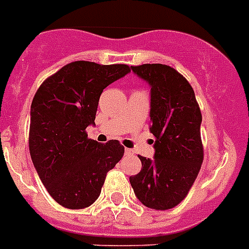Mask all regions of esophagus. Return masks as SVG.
Here are the masks:
<instances>
[{
  "mask_svg": "<svg viewBox=\"0 0 249 249\" xmlns=\"http://www.w3.org/2000/svg\"><path fill=\"white\" fill-rule=\"evenodd\" d=\"M134 153V151L130 148H125V155H133Z\"/></svg>",
  "mask_w": 249,
  "mask_h": 249,
  "instance_id": "esophagus-1",
  "label": "esophagus"
}]
</instances>
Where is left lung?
Returning <instances> with one entry per match:
<instances>
[{
    "label": "left lung",
    "mask_w": 249,
    "mask_h": 249,
    "mask_svg": "<svg viewBox=\"0 0 249 249\" xmlns=\"http://www.w3.org/2000/svg\"><path fill=\"white\" fill-rule=\"evenodd\" d=\"M131 70L151 84V133L155 159L138 155L142 170L131 175L135 196L145 207L170 210L187 197L203 162L202 114L195 90L175 69L143 64Z\"/></svg>",
    "instance_id": "obj_1"
}]
</instances>
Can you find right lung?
<instances>
[{"label": "right lung", "mask_w": 249, "mask_h": 249, "mask_svg": "<svg viewBox=\"0 0 249 249\" xmlns=\"http://www.w3.org/2000/svg\"><path fill=\"white\" fill-rule=\"evenodd\" d=\"M130 71L125 64L72 61L48 76L30 107L29 152L39 179L58 205L88 207L101 193L107 173L124 155L116 139L88 138L101 93Z\"/></svg>", "instance_id": "right-lung-1"}]
</instances>
